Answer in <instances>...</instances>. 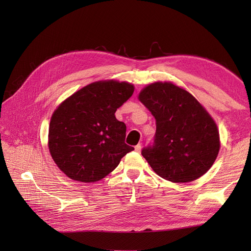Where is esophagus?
<instances>
[{
	"mask_svg": "<svg viewBox=\"0 0 251 251\" xmlns=\"http://www.w3.org/2000/svg\"><path fill=\"white\" fill-rule=\"evenodd\" d=\"M141 148H142V146H141V143H138V144H137V146H136V147H135V151H138V153H139V151H141Z\"/></svg>",
	"mask_w": 251,
	"mask_h": 251,
	"instance_id": "1",
	"label": "esophagus"
}]
</instances>
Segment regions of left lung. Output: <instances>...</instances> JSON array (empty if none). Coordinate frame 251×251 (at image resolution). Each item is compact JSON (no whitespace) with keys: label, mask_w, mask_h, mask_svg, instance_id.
<instances>
[{"label":"left lung","mask_w":251,"mask_h":251,"mask_svg":"<svg viewBox=\"0 0 251 251\" xmlns=\"http://www.w3.org/2000/svg\"><path fill=\"white\" fill-rule=\"evenodd\" d=\"M138 100L156 119L153 146L141 151L153 171L174 183L203 176L220 150L218 126L206 109L171 81L150 83L140 91Z\"/></svg>","instance_id":"8db88e82"}]
</instances>
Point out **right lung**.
Instances as JSON below:
<instances>
[{"mask_svg":"<svg viewBox=\"0 0 251 251\" xmlns=\"http://www.w3.org/2000/svg\"><path fill=\"white\" fill-rule=\"evenodd\" d=\"M134 89L126 81H95L73 93L53 112L48 148L67 177L85 183L100 181L134 150L125 142L126 125L115 117Z\"/></svg>","mask_w":251,"mask_h":251,"instance_id":"obj_1","label":"right lung"}]
</instances>
